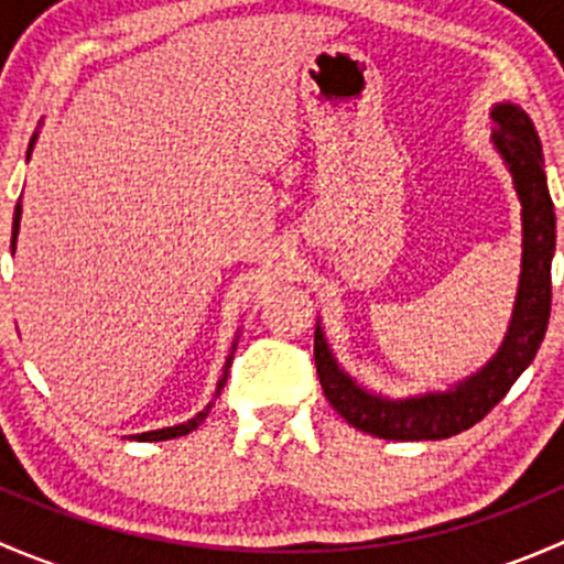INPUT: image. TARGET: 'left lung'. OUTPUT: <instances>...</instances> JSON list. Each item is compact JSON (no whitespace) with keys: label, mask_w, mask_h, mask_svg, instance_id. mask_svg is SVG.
<instances>
[{"label":"left lung","mask_w":564,"mask_h":564,"mask_svg":"<svg viewBox=\"0 0 564 564\" xmlns=\"http://www.w3.org/2000/svg\"><path fill=\"white\" fill-rule=\"evenodd\" d=\"M491 144L513 176L521 202V275L513 316L497 355L447 390L390 398L362 388L335 360L322 324L316 322L314 357L324 395L357 431L395 442L447 440L480 423L527 371L543 344L551 314V259L556 248V215L543 172L538 130L521 106L491 108Z\"/></svg>","instance_id":"obj_1"}]
</instances>
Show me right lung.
I'll return each mask as SVG.
<instances>
[{"mask_svg":"<svg viewBox=\"0 0 564 564\" xmlns=\"http://www.w3.org/2000/svg\"><path fill=\"white\" fill-rule=\"evenodd\" d=\"M35 141H37V133L32 135V141H30V152H26V161H30L32 150H35ZM19 229H21V202L15 204V215H13V240H10V253H15V240H19ZM237 340H240V333L235 335V344H231V351H229V357H226L224 373H220V379H218V388H215V395H213V401H209L207 406L202 409V412H198V414H193V417H191V420H185V423L169 425V429H158V431H144V434H133V440H135V442H166V440H176V436H185V434H191L193 429H198V425L204 423V417H207V414H209V409H213L215 398H218V395H220V390H224L226 379H229V368H231V360H235Z\"/></svg>","mask_w":564,"mask_h":564,"instance_id":"right-lung-1","label":"right lung"}]
</instances>
